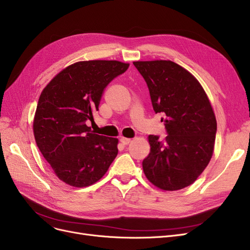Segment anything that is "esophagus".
I'll use <instances>...</instances> for the list:
<instances>
[{
    "instance_id": "1",
    "label": "esophagus",
    "mask_w": 250,
    "mask_h": 250,
    "mask_svg": "<svg viewBox=\"0 0 250 250\" xmlns=\"http://www.w3.org/2000/svg\"><path fill=\"white\" fill-rule=\"evenodd\" d=\"M119 141H121V143L123 145H127L129 142H131V139H126V138H121L119 139Z\"/></svg>"
}]
</instances>
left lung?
<instances>
[{
    "instance_id": "8db88e82",
    "label": "left lung",
    "mask_w": 250,
    "mask_h": 250,
    "mask_svg": "<svg viewBox=\"0 0 250 250\" xmlns=\"http://www.w3.org/2000/svg\"><path fill=\"white\" fill-rule=\"evenodd\" d=\"M155 113L162 115L167 136L150 135V153L143 160L147 179L156 187L175 191L196 181L211 158L216 119L199 82L169 60L137 61Z\"/></svg>"
}]
</instances>
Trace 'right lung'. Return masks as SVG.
I'll list each match as a JSON object with an SVG mask.
<instances>
[{
	"label": "right lung",
	"mask_w": 250,
	"mask_h": 250,
	"mask_svg": "<svg viewBox=\"0 0 250 250\" xmlns=\"http://www.w3.org/2000/svg\"><path fill=\"white\" fill-rule=\"evenodd\" d=\"M129 64L119 61L77 62L58 73L42 92L34 134L55 175L73 187L99 181L118 153L116 138L94 134L85 125L99 110L104 89Z\"/></svg>",
	"instance_id": "right-lung-1"
}]
</instances>
